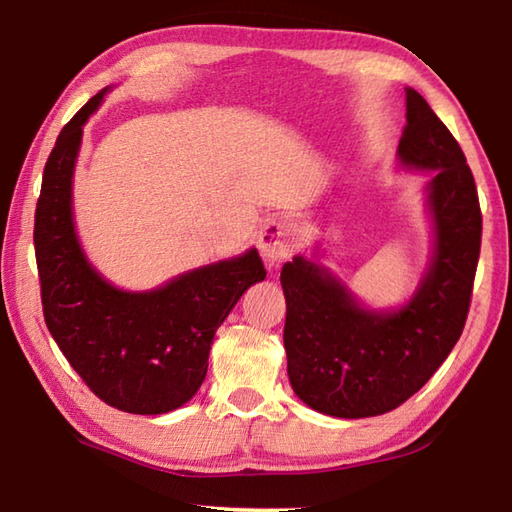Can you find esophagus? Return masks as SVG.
Listing matches in <instances>:
<instances>
[{"instance_id": "obj_1", "label": "esophagus", "mask_w": 512, "mask_h": 512, "mask_svg": "<svg viewBox=\"0 0 512 512\" xmlns=\"http://www.w3.org/2000/svg\"><path fill=\"white\" fill-rule=\"evenodd\" d=\"M293 225L284 219H271L259 232V253L266 262L277 264L289 255Z\"/></svg>"}]
</instances>
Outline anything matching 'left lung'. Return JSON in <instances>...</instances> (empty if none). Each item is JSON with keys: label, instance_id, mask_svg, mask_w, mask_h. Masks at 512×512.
<instances>
[{"label": "left lung", "instance_id": "1", "mask_svg": "<svg viewBox=\"0 0 512 512\" xmlns=\"http://www.w3.org/2000/svg\"><path fill=\"white\" fill-rule=\"evenodd\" d=\"M397 155L431 171L433 257L404 307H361L345 284L293 257L282 266L287 298L284 350L293 393L318 413L370 418L397 409L427 384L461 339L481 253V207L461 146L422 94L406 88V126Z\"/></svg>", "mask_w": 512, "mask_h": 512}]
</instances>
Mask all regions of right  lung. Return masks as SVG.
<instances>
[{
	"label": "right lung",
	"instance_id": "1",
	"mask_svg": "<svg viewBox=\"0 0 512 512\" xmlns=\"http://www.w3.org/2000/svg\"><path fill=\"white\" fill-rule=\"evenodd\" d=\"M103 94L67 121L42 173L33 225L42 314L99 400L126 413H169L201 388L216 329L266 268L250 248L142 293L112 287L94 271L74 230L72 176L83 126Z\"/></svg>",
	"mask_w": 512,
	"mask_h": 512
}]
</instances>
